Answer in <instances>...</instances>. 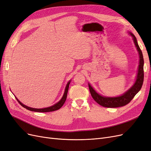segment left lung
I'll list each match as a JSON object with an SVG mask.
<instances>
[{
  "label": "left lung",
  "instance_id": "8db88e82",
  "mask_svg": "<svg viewBox=\"0 0 151 151\" xmlns=\"http://www.w3.org/2000/svg\"><path fill=\"white\" fill-rule=\"evenodd\" d=\"M132 37L134 39V42L135 45V46L137 49L139 53V57H140V61H139V70H138V74L137 76V79L135 81V83L132 88L127 91V92L123 94L121 96L116 97V98H107V97H103L102 96L98 94L96 91L93 89L92 87L89 84V88L91 96H92L93 98L94 101L98 103L99 105L106 108H117V107H121L125 106L127 104H129L132 99L134 98L136 94L140 90L144 82V58L142 52L139 46L137 41L135 38V36L130 33Z\"/></svg>",
  "mask_w": 151,
  "mask_h": 151
}]
</instances>
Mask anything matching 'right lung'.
<instances>
[{
    "mask_svg": "<svg viewBox=\"0 0 151 151\" xmlns=\"http://www.w3.org/2000/svg\"><path fill=\"white\" fill-rule=\"evenodd\" d=\"M70 81L68 82L67 84V86L65 88V93L64 94H63L62 98L60 99V101L58 102L57 103H56L55 104H54L53 106H52L48 108H42V109H36V108H32L30 107H28L27 106H25L23 104H22L19 100H18L17 98V100L18 103H19L22 107L25 108L26 109H28V110L32 111H36V112H50V111H56L58 110V109H60L63 105V104L65 103V101H66V99H67V93H68V87H69V84H70Z\"/></svg>",
    "mask_w": 151,
    "mask_h": 151,
    "instance_id": "obj_1",
    "label": "right lung"
}]
</instances>
